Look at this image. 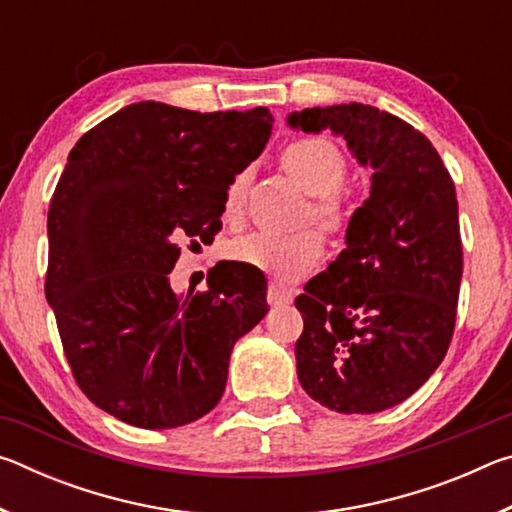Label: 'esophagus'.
Returning a JSON list of instances; mask_svg holds the SVG:
<instances>
[{"label": "esophagus", "instance_id": "obj_1", "mask_svg": "<svg viewBox=\"0 0 512 512\" xmlns=\"http://www.w3.org/2000/svg\"><path fill=\"white\" fill-rule=\"evenodd\" d=\"M266 300H268V305H271V307L289 305V302L293 300V293L289 289L280 287L277 282H271V284H268V291H266Z\"/></svg>", "mask_w": 512, "mask_h": 512}]
</instances>
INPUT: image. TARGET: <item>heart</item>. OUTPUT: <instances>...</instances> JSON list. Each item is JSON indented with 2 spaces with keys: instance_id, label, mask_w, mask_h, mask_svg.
<instances>
[{
  "instance_id": "obj_1",
  "label": "heart",
  "mask_w": 512,
  "mask_h": 512,
  "mask_svg": "<svg viewBox=\"0 0 512 512\" xmlns=\"http://www.w3.org/2000/svg\"><path fill=\"white\" fill-rule=\"evenodd\" d=\"M282 164L302 189L314 196L311 198V216L327 232L341 230L345 225V205L339 189L348 176V160L339 146L327 137H298L284 146ZM248 180V169L232 176L223 196L225 221L232 223L241 219ZM323 253L325 241L316 230H257L230 246V257L235 262L259 268L280 280H296V277L309 273L320 264Z\"/></svg>"
}]
</instances>
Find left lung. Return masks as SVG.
Listing matches in <instances>:
<instances>
[{"mask_svg":"<svg viewBox=\"0 0 512 512\" xmlns=\"http://www.w3.org/2000/svg\"><path fill=\"white\" fill-rule=\"evenodd\" d=\"M289 126L332 128L375 171L348 248L296 298L298 379L336 413L386 411L418 391L452 343L463 275L454 180L427 137L375 106L305 108Z\"/></svg>","mask_w":512,"mask_h":512,"instance_id":"left-lung-1","label":"left lung"}]
</instances>
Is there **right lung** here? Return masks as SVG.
<instances>
[{
  "mask_svg": "<svg viewBox=\"0 0 512 512\" xmlns=\"http://www.w3.org/2000/svg\"><path fill=\"white\" fill-rule=\"evenodd\" d=\"M268 108L196 112L140 101L90 128L49 205L45 293L72 375L90 400L142 429L219 404L235 343L266 316L264 275L219 266L173 293L180 239L221 225L232 176L271 137Z\"/></svg>",
  "mask_w": 512,
  "mask_h": 512,
  "instance_id": "1",
  "label": "right lung"
}]
</instances>
